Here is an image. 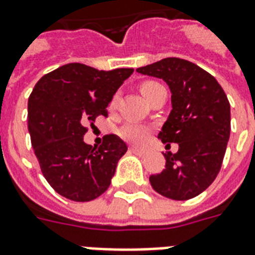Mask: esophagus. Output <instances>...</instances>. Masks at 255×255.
<instances>
[{
	"label": "esophagus",
	"instance_id": "obj_1",
	"mask_svg": "<svg viewBox=\"0 0 255 255\" xmlns=\"http://www.w3.org/2000/svg\"><path fill=\"white\" fill-rule=\"evenodd\" d=\"M129 151L132 153H136V155H145V149L143 148H136V147H129Z\"/></svg>",
	"mask_w": 255,
	"mask_h": 255
}]
</instances>
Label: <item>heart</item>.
Masks as SVG:
<instances>
[{
	"mask_svg": "<svg viewBox=\"0 0 255 255\" xmlns=\"http://www.w3.org/2000/svg\"><path fill=\"white\" fill-rule=\"evenodd\" d=\"M162 87V84H159L156 81L152 80H145L143 83H140L139 85V89H140L141 95L149 100L151 96L156 89H159ZM118 104V95H115L111 100V107H115ZM119 135L123 137L124 140L131 141V143H141L144 140L145 137L148 136V128L144 127V126H140V124H135V123H129L126 124L122 129L119 131Z\"/></svg>",
	"mask_w": 255,
	"mask_h": 255,
	"instance_id": "b5f03b06",
	"label": "heart"
}]
</instances>
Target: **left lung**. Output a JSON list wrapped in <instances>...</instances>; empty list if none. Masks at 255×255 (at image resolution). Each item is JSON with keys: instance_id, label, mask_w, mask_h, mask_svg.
I'll return each mask as SVG.
<instances>
[{"instance_id": "left-lung-1", "label": "left lung", "mask_w": 255, "mask_h": 255, "mask_svg": "<svg viewBox=\"0 0 255 255\" xmlns=\"http://www.w3.org/2000/svg\"><path fill=\"white\" fill-rule=\"evenodd\" d=\"M136 71L163 79L170 87L172 110L158 137L179 144L176 153H163L166 168L149 176L151 186L174 201L197 197L222 167L230 137L226 93L214 76L183 58H163Z\"/></svg>"}]
</instances>
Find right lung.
I'll use <instances>...</instances> for the list:
<instances>
[{
    "label": "right lung",
    "mask_w": 255,
    "mask_h": 255,
    "mask_svg": "<svg viewBox=\"0 0 255 255\" xmlns=\"http://www.w3.org/2000/svg\"><path fill=\"white\" fill-rule=\"evenodd\" d=\"M132 68L99 71L71 63L42 76L28 102V128L34 155L54 191L75 202H88L110 187L127 145L106 135L102 145L84 143L87 122L108 116L107 107Z\"/></svg>",
    "instance_id": "right-lung-1"
}]
</instances>
